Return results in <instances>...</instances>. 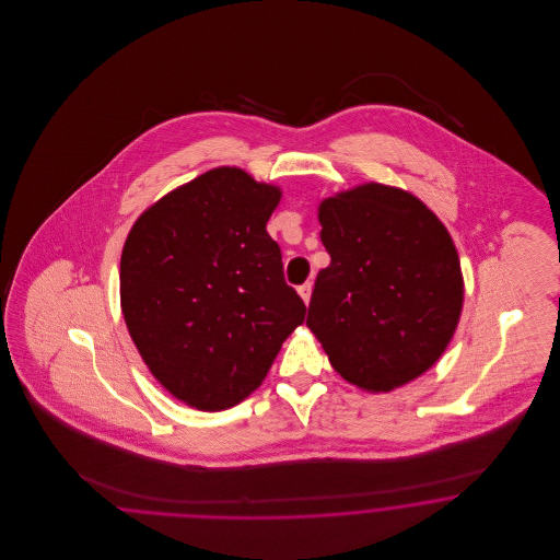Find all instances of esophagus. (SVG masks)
Here are the masks:
<instances>
[{"label":"esophagus","mask_w":560,"mask_h":560,"mask_svg":"<svg viewBox=\"0 0 560 560\" xmlns=\"http://www.w3.org/2000/svg\"><path fill=\"white\" fill-rule=\"evenodd\" d=\"M298 293H300V295H302V300L308 304V302H311V293H313V283L308 281V283L300 285V288H298Z\"/></svg>","instance_id":"1"}]
</instances>
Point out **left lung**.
Returning <instances> with one entry per match:
<instances>
[{"mask_svg":"<svg viewBox=\"0 0 560 560\" xmlns=\"http://www.w3.org/2000/svg\"><path fill=\"white\" fill-rule=\"evenodd\" d=\"M331 256L306 325L350 384L388 393L430 370L457 327L464 281L452 237L413 195L363 185L319 208Z\"/></svg>","mask_w":560,"mask_h":560,"instance_id":"left-lung-1","label":"left lung"}]
</instances>
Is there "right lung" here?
I'll use <instances>...</instances> for the list:
<instances>
[{
  "label": "right lung",
  "mask_w": 560,
  "mask_h": 560,
  "mask_svg": "<svg viewBox=\"0 0 560 560\" xmlns=\"http://www.w3.org/2000/svg\"><path fill=\"white\" fill-rule=\"evenodd\" d=\"M279 188L215 167L142 213L119 268L121 311L151 373L176 397L222 411L252 395L304 323L267 222Z\"/></svg>",
  "instance_id": "obj_1"
}]
</instances>
